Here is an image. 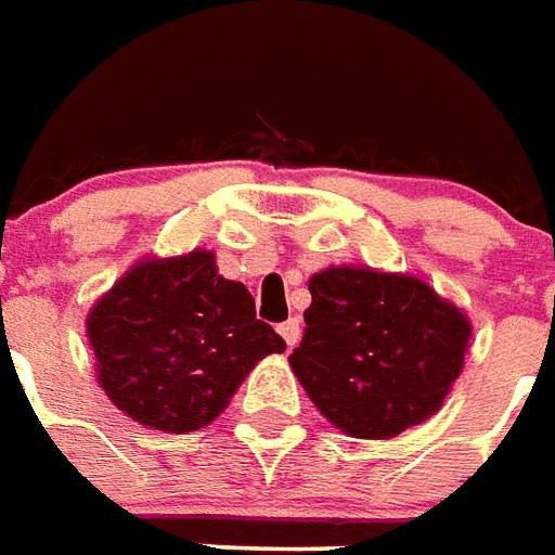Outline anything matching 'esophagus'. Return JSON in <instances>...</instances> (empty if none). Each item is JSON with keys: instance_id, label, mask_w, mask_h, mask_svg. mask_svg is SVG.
Returning <instances> with one entry per match:
<instances>
[{"instance_id": "34e87169", "label": "esophagus", "mask_w": 555, "mask_h": 555, "mask_svg": "<svg viewBox=\"0 0 555 555\" xmlns=\"http://www.w3.org/2000/svg\"><path fill=\"white\" fill-rule=\"evenodd\" d=\"M279 335L285 338V344H288V347H297L299 335H302V323H299L297 318L285 320V323L279 326Z\"/></svg>"}]
</instances>
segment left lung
<instances>
[{"mask_svg": "<svg viewBox=\"0 0 555 555\" xmlns=\"http://www.w3.org/2000/svg\"><path fill=\"white\" fill-rule=\"evenodd\" d=\"M291 367L320 414L352 438H393L444 403L465 364L470 320L424 279L330 267L309 282Z\"/></svg>", "mask_w": 555, "mask_h": 555, "instance_id": "left-lung-1", "label": "left lung"}]
</instances>
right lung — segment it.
I'll return each instance as SVG.
<instances>
[{"label": "right lung", "instance_id": "right-lung-1", "mask_svg": "<svg viewBox=\"0 0 555 555\" xmlns=\"http://www.w3.org/2000/svg\"><path fill=\"white\" fill-rule=\"evenodd\" d=\"M88 340L111 403L176 435L211 424L246 373L285 350L256 318L249 291L220 276L208 249L131 267L90 309Z\"/></svg>", "mask_w": 555, "mask_h": 555}]
</instances>
